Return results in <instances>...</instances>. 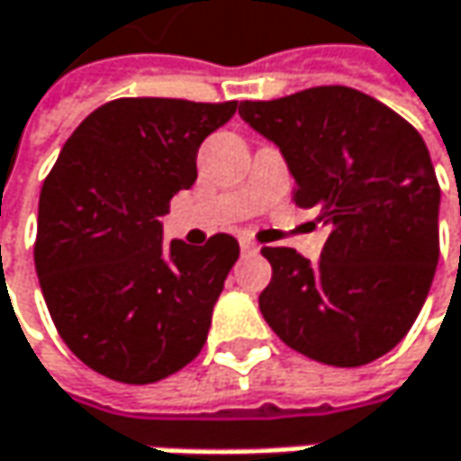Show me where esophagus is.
<instances>
[{
	"label": "esophagus",
	"instance_id": "1",
	"mask_svg": "<svg viewBox=\"0 0 461 461\" xmlns=\"http://www.w3.org/2000/svg\"><path fill=\"white\" fill-rule=\"evenodd\" d=\"M240 248H242V253H258V242H253V240H240Z\"/></svg>",
	"mask_w": 461,
	"mask_h": 461
}]
</instances>
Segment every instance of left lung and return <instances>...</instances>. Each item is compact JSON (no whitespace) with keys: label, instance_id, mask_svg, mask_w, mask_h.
<instances>
[{"label":"left lung","instance_id":"1","mask_svg":"<svg viewBox=\"0 0 461 461\" xmlns=\"http://www.w3.org/2000/svg\"><path fill=\"white\" fill-rule=\"evenodd\" d=\"M282 149L293 203L330 227L319 261L261 248L272 282L258 306L293 351L332 366L385 356L411 330L438 264L440 187L420 131L351 86L240 103Z\"/></svg>","mask_w":461,"mask_h":461}]
</instances>
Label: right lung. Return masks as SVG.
Returning a JSON list of instances; mask_svg holds the SVG:
<instances>
[{"label": "right lung", "instance_id": "right-lung-1", "mask_svg": "<svg viewBox=\"0 0 461 461\" xmlns=\"http://www.w3.org/2000/svg\"><path fill=\"white\" fill-rule=\"evenodd\" d=\"M237 103L121 97L89 113L39 194L33 264L50 316L89 369L147 385L205 346L240 256L231 234L160 240L171 197L197 179V147Z\"/></svg>", "mask_w": 461, "mask_h": 461}]
</instances>
